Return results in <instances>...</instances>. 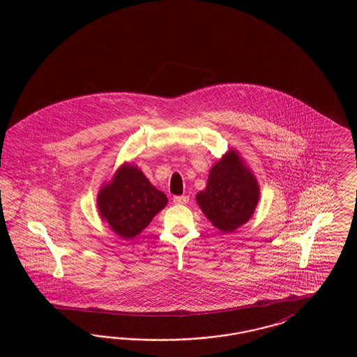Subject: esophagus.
Wrapping results in <instances>:
<instances>
[{
	"label": "esophagus",
	"instance_id": "34e87169",
	"mask_svg": "<svg viewBox=\"0 0 357 357\" xmlns=\"http://www.w3.org/2000/svg\"><path fill=\"white\" fill-rule=\"evenodd\" d=\"M187 202H188V197H186V195H178V197H174V204H186Z\"/></svg>",
	"mask_w": 357,
	"mask_h": 357
}]
</instances>
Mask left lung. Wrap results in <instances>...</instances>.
Segmentation results:
<instances>
[{"label":"left lung","mask_w":357,"mask_h":357,"mask_svg":"<svg viewBox=\"0 0 357 357\" xmlns=\"http://www.w3.org/2000/svg\"><path fill=\"white\" fill-rule=\"evenodd\" d=\"M195 201L213 226L231 233L253 217L259 185L242 156L231 149L211 167L206 188Z\"/></svg>","instance_id":"left-lung-1"}]
</instances>
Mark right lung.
<instances>
[{"mask_svg": "<svg viewBox=\"0 0 357 357\" xmlns=\"http://www.w3.org/2000/svg\"><path fill=\"white\" fill-rule=\"evenodd\" d=\"M96 202L99 215L109 229L118 237L131 239L150 225L169 199L137 166L123 163L112 179L100 187Z\"/></svg>", "mask_w": 357, "mask_h": 357, "instance_id": "obj_1", "label": "right lung"}]
</instances>
